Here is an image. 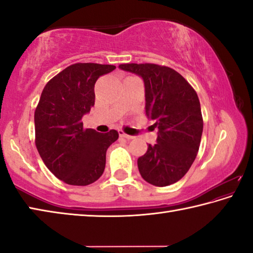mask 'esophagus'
I'll return each mask as SVG.
<instances>
[{
	"label": "esophagus",
	"instance_id": "esophagus-1",
	"mask_svg": "<svg viewBox=\"0 0 253 253\" xmlns=\"http://www.w3.org/2000/svg\"><path fill=\"white\" fill-rule=\"evenodd\" d=\"M119 132V136H121V137H124V138H126V139H132V138H134V136H130V135H127L126 134V132L125 131H124V130H119L118 131Z\"/></svg>",
	"mask_w": 253,
	"mask_h": 253
}]
</instances>
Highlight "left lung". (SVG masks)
Here are the masks:
<instances>
[{"mask_svg": "<svg viewBox=\"0 0 253 253\" xmlns=\"http://www.w3.org/2000/svg\"><path fill=\"white\" fill-rule=\"evenodd\" d=\"M145 84L146 116L158 128L157 143L137 160L139 173L155 186L179 181L198 155L203 131L200 100L194 88L172 68L155 63H123Z\"/></svg>", "mask_w": 253, "mask_h": 253, "instance_id": "left-lung-1", "label": "left lung"}]
</instances>
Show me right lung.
Returning a JSON list of instances; mask_svg holds the SVG:
<instances>
[{
  "label": "right lung",
  "mask_w": 253,
  "mask_h": 253,
  "mask_svg": "<svg viewBox=\"0 0 253 253\" xmlns=\"http://www.w3.org/2000/svg\"><path fill=\"white\" fill-rule=\"evenodd\" d=\"M113 65L75 63L48 81L34 111L36 146L55 177L69 185L84 186L104 173L106 152L118 131L84 128L83 116L95 105V84Z\"/></svg>",
  "instance_id": "add662e5"
}]
</instances>
